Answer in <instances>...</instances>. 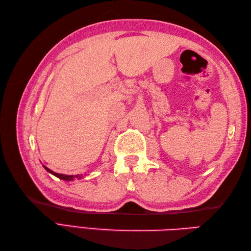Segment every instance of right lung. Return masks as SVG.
<instances>
[{"mask_svg": "<svg viewBox=\"0 0 251 251\" xmlns=\"http://www.w3.org/2000/svg\"><path fill=\"white\" fill-rule=\"evenodd\" d=\"M43 167L47 170V172H49L50 174H51V175H54L55 177H57V178H59V179H61V180H66V181H72L73 179H75V178H77V179H82L84 176L83 175H75V176H73V175H62V174H57V173H55V172H52V170H50V168H47L46 166H44L43 165Z\"/></svg>", "mask_w": 251, "mask_h": 251, "instance_id": "obj_1", "label": "right lung"}]
</instances>
